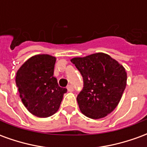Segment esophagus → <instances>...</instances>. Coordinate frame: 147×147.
I'll use <instances>...</instances> for the list:
<instances>
[{
	"instance_id": "34e87169",
	"label": "esophagus",
	"mask_w": 147,
	"mask_h": 147,
	"mask_svg": "<svg viewBox=\"0 0 147 147\" xmlns=\"http://www.w3.org/2000/svg\"><path fill=\"white\" fill-rule=\"evenodd\" d=\"M67 91H69V92H72L73 91V86H71V85H68L67 86Z\"/></svg>"
}]
</instances>
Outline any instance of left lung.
I'll list each match as a JSON object with an SVG mask.
<instances>
[{
    "mask_svg": "<svg viewBox=\"0 0 147 147\" xmlns=\"http://www.w3.org/2000/svg\"><path fill=\"white\" fill-rule=\"evenodd\" d=\"M71 61L83 79V89L77 96L81 113L94 120L106 117L123 95L127 84L125 68L103 53L74 57Z\"/></svg>",
    "mask_w": 147,
    "mask_h": 147,
    "instance_id": "8db88e82",
    "label": "left lung"
}]
</instances>
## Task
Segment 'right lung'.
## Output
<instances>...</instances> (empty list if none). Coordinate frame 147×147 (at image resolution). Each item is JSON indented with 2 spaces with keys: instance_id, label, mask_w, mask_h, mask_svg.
Wrapping results in <instances>:
<instances>
[{
  "instance_id": "obj_1",
  "label": "right lung",
  "mask_w": 147,
  "mask_h": 147,
  "mask_svg": "<svg viewBox=\"0 0 147 147\" xmlns=\"http://www.w3.org/2000/svg\"><path fill=\"white\" fill-rule=\"evenodd\" d=\"M56 57L38 54L25 61L16 72V83L21 101L30 113L41 118L56 113L66 88L53 76Z\"/></svg>"
}]
</instances>
